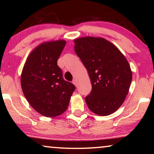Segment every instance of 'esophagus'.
<instances>
[{
	"label": "esophagus",
	"mask_w": 154,
	"mask_h": 154,
	"mask_svg": "<svg viewBox=\"0 0 154 154\" xmlns=\"http://www.w3.org/2000/svg\"><path fill=\"white\" fill-rule=\"evenodd\" d=\"M73 83L74 84V85H75V86H76V85H77V80H76V79H73Z\"/></svg>",
	"instance_id": "esophagus-1"
}]
</instances>
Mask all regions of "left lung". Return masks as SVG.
Listing matches in <instances>:
<instances>
[{
    "mask_svg": "<svg viewBox=\"0 0 154 154\" xmlns=\"http://www.w3.org/2000/svg\"><path fill=\"white\" fill-rule=\"evenodd\" d=\"M74 43L92 83L91 92L85 98L88 108L103 116L114 113L129 91L132 79L129 63L113 44L102 38H79Z\"/></svg>",
    "mask_w": 154,
    "mask_h": 154,
    "instance_id": "obj_1",
    "label": "left lung"
}]
</instances>
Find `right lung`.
<instances>
[{
    "mask_svg": "<svg viewBox=\"0 0 154 154\" xmlns=\"http://www.w3.org/2000/svg\"><path fill=\"white\" fill-rule=\"evenodd\" d=\"M66 41L43 43L29 54L21 75V86L29 104L46 117L58 116L68 108L75 85L63 79L57 65Z\"/></svg>",
    "mask_w": 154,
    "mask_h": 154,
    "instance_id": "obj_1",
    "label": "right lung"
}]
</instances>
